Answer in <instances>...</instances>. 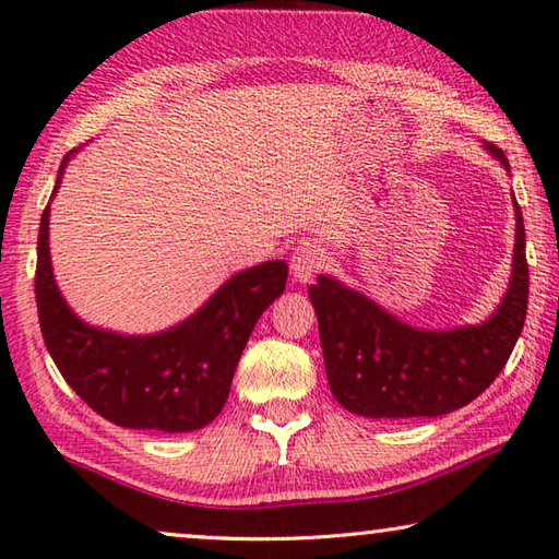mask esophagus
Wrapping results in <instances>:
<instances>
[{
    "instance_id": "obj_1",
    "label": "esophagus",
    "mask_w": 559,
    "mask_h": 559,
    "mask_svg": "<svg viewBox=\"0 0 559 559\" xmlns=\"http://www.w3.org/2000/svg\"><path fill=\"white\" fill-rule=\"evenodd\" d=\"M325 265L323 250L313 243H301L292 253V275L296 282H311L316 272H321Z\"/></svg>"
}]
</instances>
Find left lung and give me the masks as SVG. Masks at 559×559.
Listing matches in <instances>:
<instances>
[{"label":"left lung","instance_id":"left-lung-1","mask_svg":"<svg viewBox=\"0 0 559 559\" xmlns=\"http://www.w3.org/2000/svg\"><path fill=\"white\" fill-rule=\"evenodd\" d=\"M485 150L509 170L504 152ZM507 294L487 321L449 330L407 325L369 296L318 275L309 287L330 391L345 409L371 419L439 417L475 401L514 349L528 309V263L523 214Z\"/></svg>","mask_w":559,"mask_h":559}]
</instances>
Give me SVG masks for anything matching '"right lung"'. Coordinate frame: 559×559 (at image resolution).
Wrapping results in <instances>:
<instances>
[{"label":"right lung","instance_id":"add662e5","mask_svg":"<svg viewBox=\"0 0 559 559\" xmlns=\"http://www.w3.org/2000/svg\"><path fill=\"white\" fill-rule=\"evenodd\" d=\"M79 150L64 154L55 190ZM50 202L40 216L36 304L55 367L108 423L146 431H195L222 413L236 364L267 306L287 284V263L236 272L200 309L154 335H122L84 323L57 289L50 260Z\"/></svg>","mask_w":559,"mask_h":559}]
</instances>
